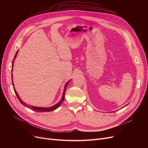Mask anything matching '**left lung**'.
I'll return each mask as SVG.
<instances>
[{
  "label": "left lung",
  "instance_id": "8db88e82",
  "mask_svg": "<svg viewBox=\"0 0 148 148\" xmlns=\"http://www.w3.org/2000/svg\"><path fill=\"white\" fill-rule=\"evenodd\" d=\"M124 107H125V106H124Z\"/></svg>",
  "mask_w": 148,
  "mask_h": 148
}]
</instances>
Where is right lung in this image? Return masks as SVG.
<instances>
[{
  "label": "right lung",
  "mask_w": 148,
  "mask_h": 148,
  "mask_svg": "<svg viewBox=\"0 0 148 148\" xmlns=\"http://www.w3.org/2000/svg\"><path fill=\"white\" fill-rule=\"evenodd\" d=\"M18 50H17V51L16 52V54H15V55L14 56V58L13 59V61L12 62V68H13V66H14V60L15 59V58L17 57V55L18 54ZM12 77H13V75H12V86H13V88H14V92L15 93V94H16L17 98H18L20 102L23 105L25 106V107H28L29 108H30V109H32V110L35 111V112H51V111H53V110H56V108H58L60 106V104H62V103L64 101V98H65V90H66V88L68 86V84L69 83V82L71 81V80H69L65 84V86L64 87V92H63V94H62V98L60 100V101L59 103H58L57 104H56L55 105H54L51 107H35V106H29L28 104H27L26 103H24L23 101L21 100V99L20 98L18 94H17V91L15 90V89L14 88V83H13V79H12Z\"/></svg>",
  "instance_id": "obj_1"
}]
</instances>
